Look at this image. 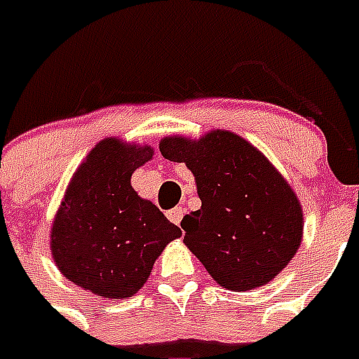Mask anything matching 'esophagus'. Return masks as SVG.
I'll return each instance as SVG.
<instances>
[{
    "label": "esophagus",
    "instance_id": "obj_1",
    "mask_svg": "<svg viewBox=\"0 0 359 359\" xmlns=\"http://www.w3.org/2000/svg\"><path fill=\"white\" fill-rule=\"evenodd\" d=\"M168 218L169 222H173L175 225H180V222H182V218H184V208L180 207H175L171 208V210H168Z\"/></svg>",
    "mask_w": 359,
    "mask_h": 359
}]
</instances>
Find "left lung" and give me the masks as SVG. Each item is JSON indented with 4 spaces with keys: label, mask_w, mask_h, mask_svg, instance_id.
<instances>
[{
    "label": "left lung",
    "mask_w": 359,
    "mask_h": 359,
    "mask_svg": "<svg viewBox=\"0 0 359 359\" xmlns=\"http://www.w3.org/2000/svg\"><path fill=\"white\" fill-rule=\"evenodd\" d=\"M160 152L196 177L201 208L186 214L180 227L184 244L222 287L255 289L287 266L302 242V207L255 147L216 130L199 141L162 140Z\"/></svg>",
    "instance_id": "left-lung-1"
}]
</instances>
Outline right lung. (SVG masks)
<instances>
[{"label":"right lung","instance_id":"add662e5","mask_svg":"<svg viewBox=\"0 0 359 359\" xmlns=\"http://www.w3.org/2000/svg\"><path fill=\"white\" fill-rule=\"evenodd\" d=\"M151 147L100 141L76 171L52 227V255L65 278L104 298L135 294L156 257L182 233L130 186Z\"/></svg>","mask_w":359,"mask_h":359}]
</instances>
